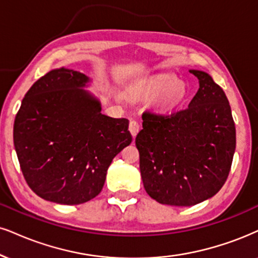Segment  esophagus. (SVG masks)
<instances>
[{
    "mask_svg": "<svg viewBox=\"0 0 258 258\" xmlns=\"http://www.w3.org/2000/svg\"><path fill=\"white\" fill-rule=\"evenodd\" d=\"M129 132L130 134L133 135V138H135V136L138 135V133L140 132V124L136 122V120H130Z\"/></svg>",
    "mask_w": 258,
    "mask_h": 258,
    "instance_id": "esophagus-1",
    "label": "esophagus"
}]
</instances>
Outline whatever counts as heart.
Returning a JSON list of instances; mask_svg holds the SVG:
<instances>
[{"instance_id":"1","label":"heart","mask_w":258,"mask_h":258,"mask_svg":"<svg viewBox=\"0 0 258 258\" xmlns=\"http://www.w3.org/2000/svg\"><path fill=\"white\" fill-rule=\"evenodd\" d=\"M134 93L144 99L155 98L154 105L159 111H173L185 100L186 87L176 76L157 74L136 87Z\"/></svg>"}]
</instances>
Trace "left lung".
<instances>
[{
    "label": "left lung",
    "mask_w": 258,
    "mask_h": 258,
    "mask_svg": "<svg viewBox=\"0 0 258 258\" xmlns=\"http://www.w3.org/2000/svg\"><path fill=\"white\" fill-rule=\"evenodd\" d=\"M200 88L184 110L144 112L135 139L140 171L152 199L170 206H194L211 199L230 173L236 126L226 94L212 76L190 71Z\"/></svg>",
    "instance_id": "1"
}]
</instances>
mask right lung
Wrapping results in <instances>:
<instances>
[{
  "instance_id": "right-lung-1",
  "label": "right lung",
  "mask_w": 258,
  "mask_h": 258,
  "mask_svg": "<svg viewBox=\"0 0 258 258\" xmlns=\"http://www.w3.org/2000/svg\"><path fill=\"white\" fill-rule=\"evenodd\" d=\"M90 78L53 69L25 94L14 120V147L28 186L41 199L80 205L103 189L112 159L133 138L129 120L101 113L85 91Z\"/></svg>"
}]
</instances>
